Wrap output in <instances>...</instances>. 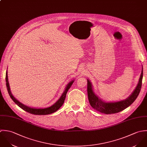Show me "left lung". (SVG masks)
<instances>
[{
	"mask_svg": "<svg viewBox=\"0 0 147 147\" xmlns=\"http://www.w3.org/2000/svg\"><path fill=\"white\" fill-rule=\"evenodd\" d=\"M143 72L142 68L139 83L132 94L126 99L116 102H105L101 100L94 92L91 84L88 80V95L91 106L98 111L106 114H115L125 109L135 100L140 93L142 86Z\"/></svg>",
	"mask_w": 147,
	"mask_h": 147,
	"instance_id": "left-lung-1",
	"label": "left lung"
}]
</instances>
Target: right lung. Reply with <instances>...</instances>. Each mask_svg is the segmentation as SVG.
Wrapping results in <instances>:
<instances>
[{
	"mask_svg": "<svg viewBox=\"0 0 147 147\" xmlns=\"http://www.w3.org/2000/svg\"><path fill=\"white\" fill-rule=\"evenodd\" d=\"M5 81H6V86H7V91L8 92V94H9L11 98L13 100V101L19 107H20L21 109H22L24 111L29 113L30 114H34V115H44L51 114H52V113L56 112V111H57L62 106V105L63 104L65 98H66L67 92V91L69 90L70 88L71 87L73 83L74 82V81H70V82L67 85L64 92H63L62 95H61L60 98L58 100V101L56 103H55L53 106H52L49 107H48V108H45V109H34V108L29 107L22 104V103L19 102L16 99H15V98L12 95V94H11V92L10 91L9 85V83H8V81L7 71L6 72V75H5Z\"/></svg>",
	"mask_w": 147,
	"mask_h": 147,
	"instance_id": "obj_1",
	"label": "right lung"
}]
</instances>
